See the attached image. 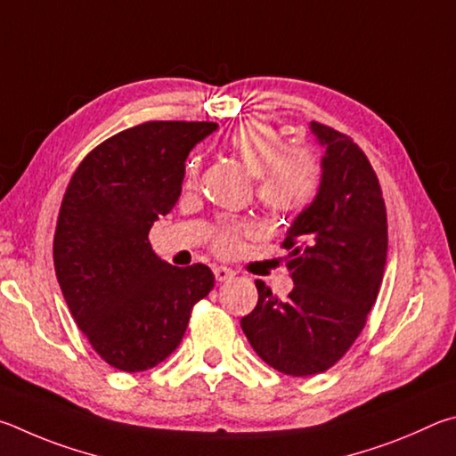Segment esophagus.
<instances>
[{
  "label": "esophagus",
  "mask_w": 456,
  "mask_h": 456,
  "mask_svg": "<svg viewBox=\"0 0 456 456\" xmlns=\"http://www.w3.org/2000/svg\"><path fill=\"white\" fill-rule=\"evenodd\" d=\"M214 276H216V281H218V282H228V281H232L236 274H234V270H230L226 266H216Z\"/></svg>",
  "instance_id": "1"
}]
</instances>
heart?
I'll return each mask as SVG.
<instances>
[{
    "label": "heart",
    "instance_id": "b5f03b06",
    "mask_svg": "<svg viewBox=\"0 0 456 456\" xmlns=\"http://www.w3.org/2000/svg\"><path fill=\"white\" fill-rule=\"evenodd\" d=\"M228 143L248 172L258 178V198L270 210L300 212L314 202L322 182V166L313 151L302 148L286 151L282 135L260 119L236 127ZM198 170L200 158L191 156L186 164L190 182ZM248 232L246 224H224L214 238L216 250L234 254Z\"/></svg>",
    "mask_w": 456,
    "mask_h": 456
}]
</instances>
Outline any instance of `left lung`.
Masks as SVG:
<instances>
[{
    "mask_svg": "<svg viewBox=\"0 0 456 456\" xmlns=\"http://www.w3.org/2000/svg\"><path fill=\"white\" fill-rule=\"evenodd\" d=\"M324 148L314 202L286 230L289 298L256 281L258 305L240 321L256 354L290 377L329 370L362 332L385 274L388 232L380 183L348 135L310 122Z\"/></svg>",
    "mask_w": 456,
    "mask_h": 456,
    "instance_id": "left-lung-1",
    "label": "left lung"
}]
</instances>
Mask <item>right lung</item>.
I'll use <instances>...</instances> for the list:
<instances>
[{
	"label": "right lung",
	"instance_id": "right-lung-1",
	"mask_svg": "<svg viewBox=\"0 0 456 456\" xmlns=\"http://www.w3.org/2000/svg\"><path fill=\"white\" fill-rule=\"evenodd\" d=\"M216 127H130L94 148L68 183L53 238L55 276L79 330L118 370H148L170 356L191 308L212 290L210 268L167 265L148 234L178 202L191 148Z\"/></svg>",
	"mask_w": 456,
	"mask_h": 456
}]
</instances>
